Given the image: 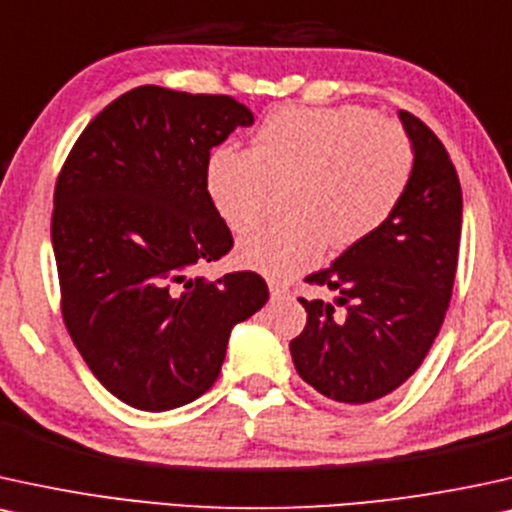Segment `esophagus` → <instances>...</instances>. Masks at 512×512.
<instances>
[{
    "mask_svg": "<svg viewBox=\"0 0 512 512\" xmlns=\"http://www.w3.org/2000/svg\"><path fill=\"white\" fill-rule=\"evenodd\" d=\"M269 293H271V297H286L290 290H288L286 283L274 281V278H271V281H269Z\"/></svg>",
    "mask_w": 512,
    "mask_h": 512,
    "instance_id": "34e87169",
    "label": "esophagus"
}]
</instances>
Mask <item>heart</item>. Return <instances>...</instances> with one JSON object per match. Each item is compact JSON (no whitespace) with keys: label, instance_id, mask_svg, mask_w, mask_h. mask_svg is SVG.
Returning <instances> with one entry per match:
<instances>
[{"label":"heart","instance_id":"b5f03b06","mask_svg":"<svg viewBox=\"0 0 512 512\" xmlns=\"http://www.w3.org/2000/svg\"><path fill=\"white\" fill-rule=\"evenodd\" d=\"M413 146L397 122L359 106L278 108L260 122L250 151L212 148L205 193L231 231L260 219L269 189L293 186L286 226H255L236 260L267 276L316 267L328 243L347 250L390 222L409 191Z\"/></svg>","mask_w":512,"mask_h":512}]
</instances>
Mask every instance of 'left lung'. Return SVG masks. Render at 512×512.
Masks as SVG:
<instances>
[{"mask_svg": "<svg viewBox=\"0 0 512 512\" xmlns=\"http://www.w3.org/2000/svg\"><path fill=\"white\" fill-rule=\"evenodd\" d=\"M397 115L413 146L409 191L383 229L307 276L335 300H300L307 326L290 340L304 383L342 404L387 397L418 371L454 290L461 181L435 132L416 115Z\"/></svg>", "mask_w": 512, "mask_h": 512, "instance_id": "1", "label": "left lung"}]
</instances>
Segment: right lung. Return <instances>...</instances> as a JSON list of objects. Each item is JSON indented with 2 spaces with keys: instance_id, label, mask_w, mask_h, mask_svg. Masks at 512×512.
<instances>
[{
  "instance_id": "obj_1",
  "label": "right lung",
  "mask_w": 512,
  "mask_h": 512,
  "mask_svg": "<svg viewBox=\"0 0 512 512\" xmlns=\"http://www.w3.org/2000/svg\"><path fill=\"white\" fill-rule=\"evenodd\" d=\"M252 122L231 96L144 84L89 122L58 174L63 321L96 380L134 409L208 392L234 326L269 300L255 271L193 276L234 245L205 193V160Z\"/></svg>"
}]
</instances>
